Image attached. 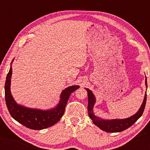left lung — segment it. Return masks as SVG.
I'll return each mask as SVG.
<instances>
[{
	"label": "left lung",
	"mask_w": 150,
	"mask_h": 150,
	"mask_svg": "<svg viewBox=\"0 0 150 150\" xmlns=\"http://www.w3.org/2000/svg\"><path fill=\"white\" fill-rule=\"evenodd\" d=\"M145 84L147 87V80L145 81ZM88 91V111L89 117L93 120V123L97 126L98 128L103 130L104 132L108 133H115L120 132L124 130L128 129L130 126H132L140 117L144 112L146 103V93L145 94L144 99L143 101L142 106L140 108L138 112L133 115V116L125 119H114V120H103L102 119L96 117L93 113V108L95 103V98L94 95L89 89H86Z\"/></svg>",
	"instance_id": "8db88e82"
}]
</instances>
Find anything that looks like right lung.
I'll return each instance as SVG.
<instances>
[{"label": "right lung", "mask_w": 150, "mask_h": 150, "mask_svg": "<svg viewBox=\"0 0 150 150\" xmlns=\"http://www.w3.org/2000/svg\"><path fill=\"white\" fill-rule=\"evenodd\" d=\"M13 62V61H12ZM12 67L6 77L5 82V100L8 110L11 117L22 125L31 129H42L56 124L65 111L66 104L71 93L79 88V86H72L63 90L59 104L52 110L43 111L23 107L15 103L10 92Z\"/></svg>", "instance_id": "1"}]
</instances>
